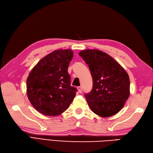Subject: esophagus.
Wrapping results in <instances>:
<instances>
[{
    "mask_svg": "<svg viewBox=\"0 0 153 153\" xmlns=\"http://www.w3.org/2000/svg\"><path fill=\"white\" fill-rule=\"evenodd\" d=\"M77 90H78V92L79 93H82V86H79V87H77Z\"/></svg>",
    "mask_w": 153,
    "mask_h": 153,
    "instance_id": "obj_1",
    "label": "esophagus"
}]
</instances>
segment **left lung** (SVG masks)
<instances>
[{
  "label": "left lung",
  "mask_w": 153,
  "mask_h": 153,
  "mask_svg": "<svg viewBox=\"0 0 153 153\" xmlns=\"http://www.w3.org/2000/svg\"><path fill=\"white\" fill-rule=\"evenodd\" d=\"M79 55L90 70L91 91L85 94L89 107L95 114L107 117L123 107L130 94L127 73L112 57L98 50H85Z\"/></svg>",
  "instance_id": "1"
}]
</instances>
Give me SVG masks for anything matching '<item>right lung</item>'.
Here are the masks:
<instances>
[{"label": "right lung", "instance_id": "1", "mask_svg": "<svg viewBox=\"0 0 153 153\" xmlns=\"http://www.w3.org/2000/svg\"><path fill=\"white\" fill-rule=\"evenodd\" d=\"M74 53L57 50L32 69L27 79V95L33 107L45 115L56 116L66 110L77 89L71 86L68 68Z\"/></svg>", "mask_w": 153, "mask_h": 153}]
</instances>
